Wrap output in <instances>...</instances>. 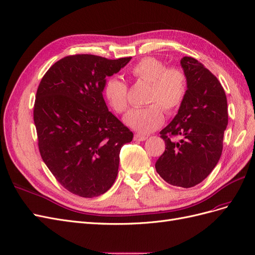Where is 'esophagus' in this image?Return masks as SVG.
<instances>
[{
    "mask_svg": "<svg viewBox=\"0 0 255 255\" xmlns=\"http://www.w3.org/2000/svg\"><path fill=\"white\" fill-rule=\"evenodd\" d=\"M147 139V135H144V134H140V133H135L134 134V140L135 141H144Z\"/></svg>",
    "mask_w": 255,
    "mask_h": 255,
    "instance_id": "obj_1",
    "label": "esophagus"
}]
</instances>
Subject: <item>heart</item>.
Here are the masks:
<instances>
[{"mask_svg": "<svg viewBox=\"0 0 255 255\" xmlns=\"http://www.w3.org/2000/svg\"><path fill=\"white\" fill-rule=\"evenodd\" d=\"M129 74L136 82L149 85L144 108L133 109L125 116V123L140 133H148L159 128L164 114H175L183 105L188 91V78L185 70L165 64L156 57L146 56L129 68ZM104 95L113 110L124 114L128 110V85L118 77L107 79Z\"/></svg>", "mask_w": 255, "mask_h": 255, "instance_id": "obj_1", "label": "heart"}]
</instances>
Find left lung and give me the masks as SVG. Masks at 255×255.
Listing matches in <instances>:
<instances>
[{"label":"left lung","mask_w":255,"mask_h":255,"mask_svg":"<svg viewBox=\"0 0 255 255\" xmlns=\"http://www.w3.org/2000/svg\"><path fill=\"white\" fill-rule=\"evenodd\" d=\"M188 91L178 113L160 131L165 150L156 171L166 183L191 188L204 180L221 157L228 103L219 80L191 56L180 61Z\"/></svg>","instance_id":"8db88e82"}]
</instances>
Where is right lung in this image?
<instances>
[{
    "mask_svg": "<svg viewBox=\"0 0 255 255\" xmlns=\"http://www.w3.org/2000/svg\"><path fill=\"white\" fill-rule=\"evenodd\" d=\"M130 60L68 55L54 63L38 85L33 116L40 156L55 179L82 198L112 187L121 148L132 141V131L108 110L103 96L106 77Z\"/></svg>",
    "mask_w": 255,
    "mask_h": 255,
    "instance_id": "obj_1",
    "label": "right lung"
}]
</instances>
